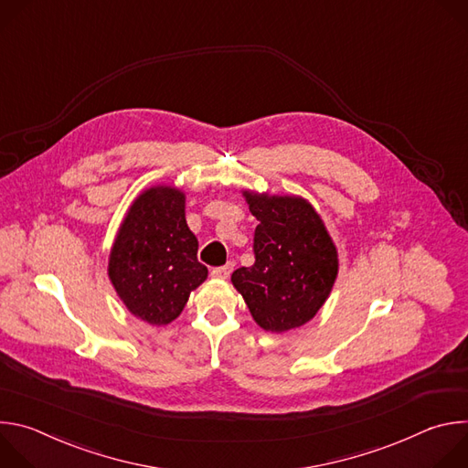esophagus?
<instances>
[{"instance_id": "34e87169", "label": "esophagus", "mask_w": 468, "mask_h": 468, "mask_svg": "<svg viewBox=\"0 0 468 468\" xmlns=\"http://www.w3.org/2000/svg\"><path fill=\"white\" fill-rule=\"evenodd\" d=\"M231 272H233V262H228L224 266H217V269H213L211 276L218 278V280H226V278H229Z\"/></svg>"}]
</instances>
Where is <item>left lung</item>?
<instances>
[{
    "label": "left lung",
    "mask_w": 468,
    "mask_h": 468,
    "mask_svg": "<svg viewBox=\"0 0 468 468\" xmlns=\"http://www.w3.org/2000/svg\"><path fill=\"white\" fill-rule=\"evenodd\" d=\"M242 194L259 226L255 262L231 274L233 287L262 329L283 333L300 327L318 313L337 280V248L307 199Z\"/></svg>",
    "instance_id": "1"
}]
</instances>
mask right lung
Listing matches in <instances>:
<instances>
[{"label": "right lung", "mask_w": 468, "mask_h": 468, "mask_svg": "<svg viewBox=\"0 0 468 468\" xmlns=\"http://www.w3.org/2000/svg\"><path fill=\"white\" fill-rule=\"evenodd\" d=\"M197 239L185 220V194L157 185L137 196L109 255V280L131 314L166 325L207 280Z\"/></svg>", "instance_id": "1"}]
</instances>
